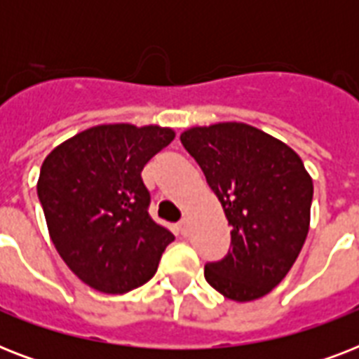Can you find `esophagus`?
Segmentation results:
<instances>
[{
    "mask_svg": "<svg viewBox=\"0 0 359 359\" xmlns=\"http://www.w3.org/2000/svg\"><path fill=\"white\" fill-rule=\"evenodd\" d=\"M177 231H179V235L188 236V222H186V219L179 222V224H177Z\"/></svg>",
    "mask_w": 359,
    "mask_h": 359,
    "instance_id": "1",
    "label": "esophagus"
}]
</instances>
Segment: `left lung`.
I'll return each mask as SVG.
<instances>
[{
    "instance_id": "8db88e82",
    "label": "left lung",
    "mask_w": 359,
    "mask_h": 359,
    "mask_svg": "<svg viewBox=\"0 0 359 359\" xmlns=\"http://www.w3.org/2000/svg\"><path fill=\"white\" fill-rule=\"evenodd\" d=\"M180 141L231 225L233 250L207 264L205 278L229 300L262 298L283 281L306 242L311 175L287 143L251 124L191 126Z\"/></svg>"
}]
</instances>
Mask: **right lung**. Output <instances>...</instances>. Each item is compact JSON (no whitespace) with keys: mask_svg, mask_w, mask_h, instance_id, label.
Masks as SVG:
<instances>
[{"mask_svg":"<svg viewBox=\"0 0 359 359\" xmlns=\"http://www.w3.org/2000/svg\"><path fill=\"white\" fill-rule=\"evenodd\" d=\"M173 140L169 126L98 124L44 158L36 194L48 233L91 289L124 294L156 273L175 236L147 212L151 196L141 171Z\"/></svg>","mask_w":359,"mask_h":359,"instance_id":"1","label":"right lung"}]
</instances>
